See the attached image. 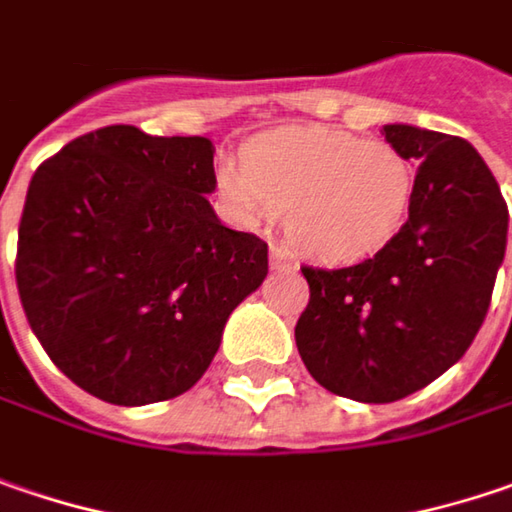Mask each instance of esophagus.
Instances as JSON below:
<instances>
[{"label": "esophagus", "instance_id": "1", "mask_svg": "<svg viewBox=\"0 0 512 512\" xmlns=\"http://www.w3.org/2000/svg\"><path fill=\"white\" fill-rule=\"evenodd\" d=\"M270 268L273 270H294L296 268V259L285 250V247H279V244H273L270 247Z\"/></svg>", "mask_w": 512, "mask_h": 512}]
</instances>
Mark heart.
Segmentation results:
<instances>
[{
  "instance_id": "obj_1",
  "label": "heart",
  "mask_w": 512,
  "mask_h": 512,
  "mask_svg": "<svg viewBox=\"0 0 512 512\" xmlns=\"http://www.w3.org/2000/svg\"><path fill=\"white\" fill-rule=\"evenodd\" d=\"M216 181L244 216L288 213V236L305 256L348 265L395 239L415 175L392 143L328 126H294L256 138L244 167L221 161Z\"/></svg>"
}]
</instances>
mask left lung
<instances>
[{
	"label": "left lung",
	"instance_id": "left-lung-1",
	"mask_svg": "<svg viewBox=\"0 0 512 512\" xmlns=\"http://www.w3.org/2000/svg\"><path fill=\"white\" fill-rule=\"evenodd\" d=\"M383 135L418 161L409 221L366 262L305 265L311 299L294 328L311 377L360 403L412 395L464 357L507 247V204L470 143L403 123Z\"/></svg>",
	"mask_w": 512,
	"mask_h": 512
}]
</instances>
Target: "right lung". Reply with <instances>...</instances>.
Listing matches in <instances>:
<instances>
[{
  "label": "right lung",
  "instance_id": "add662e5",
  "mask_svg": "<svg viewBox=\"0 0 512 512\" xmlns=\"http://www.w3.org/2000/svg\"><path fill=\"white\" fill-rule=\"evenodd\" d=\"M216 146L103 126L31 178L16 288L31 331L71 383L117 406L184 395L224 322L268 276V244L224 227Z\"/></svg>",
  "mask_w": 512,
  "mask_h": 512
}]
</instances>
